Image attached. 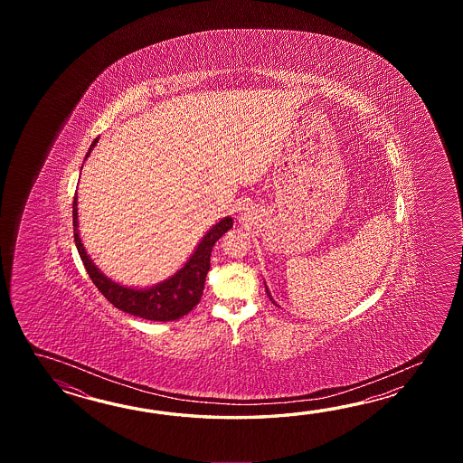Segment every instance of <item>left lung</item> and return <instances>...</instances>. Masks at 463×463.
<instances>
[{"label": "left lung", "mask_w": 463, "mask_h": 463, "mask_svg": "<svg viewBox=\"0 0 463 463\" xmlns=\"http://www.w3.org/2000/svg\"><path fill=\"white\" fill-rule=\"evenodd\" d=\"M266 293H268V289H266ZM268 296H269V293H268ZM269 298H271V296H269Z\"/></svg>", "instance_id": "left-lung-1"}]
</instances>
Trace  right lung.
I'll use <instances>...</instances> for the list:
<instances>
[{
  "label": "right lung",
  "instance_id": "1",
  "mask_svg": "<svg viewBox=\"0 0 463 463\" xmlns=\"http://www.w3.org/2000/svg\"><path fill=\"white\" fill-rule=\"evenodd\" d=\"M98 138L92 142L88 156L96 146ZM86 156V158H88ZM78 197L72 202V225H74V241L78 246L79 256L86 266L89 278L104 295L110 305L116 306L120 311L128 315L138 316L148 321H175L182 316L188 315L200 303L205 278L210 269V255L212 248L217 243L218 238L227 233L233 227V220L227 217L220 220L215 227L203 236L197 246L195 253L190 256L185 266L172 276L167 281L154 286L150 289H130L126 286L118 285L102 275L94 263L89 260L84 246L80 243L78 232Z\"/></svg>",
  "mask_w": 463,
  "mask_h": 463
}]
</instances>
